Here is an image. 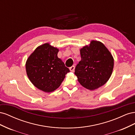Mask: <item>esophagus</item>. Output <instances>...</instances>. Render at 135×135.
<instances>
[{
    "mask_svg": "<svg viewBox=\"0 0 135 135\" xmlns=\"http://www.w3.org/2000/svg\"><path fill=\"white\" fill-rule=\"evenodd\" d=\"M69 69H70V71H71V72H73V71H74V69H75V66H71L70 68H69Z\"/></svg>",
    "mask_w": 135,
    "mask_h": 135,
    "instance_id": "esophagus-1",
    "label": "esophagus"
}]
</instances>
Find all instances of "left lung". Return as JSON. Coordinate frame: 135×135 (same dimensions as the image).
<instances>
[{
  "label": "left lung",
  "mask_w": 135,
  "mask_h": 135,
  "mask_svg": "<svg viewBox=\"0 0 135 135\" xmlns=\"http://www.w3.org/2000/svg\"><path fill=\"white\" fill-rule=\"evenodd\" d=\"M81 60L75 69L79 83L89 90H95L109 79L114 68V59L100 42L92 40L80 50Z\"/></svg>",
  "instance_id": "8db88e82"
}]
</instances>
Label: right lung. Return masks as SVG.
<instances>
[{
  "instance_id": "obj_1",
  "label": "right lung",
  "mask_w": 135,
  "mask_h": 135,
  "mask_svg": "<svg viewBox=\"0 0 135 135\" xmlns=\"http://www.w3.org/2000/svg\"><path fill=\"white\" fill-rule=\"evenodd\" d=\"M59 50L45 43L36 48L26 62L27 76L34 86L45 92L58 88L70 70L59 59Z\"/></svg>"
}]
</instances>
